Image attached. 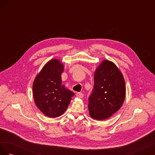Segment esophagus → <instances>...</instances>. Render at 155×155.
<instances>
[{
    "instance_id": "obj_1",
    "label": "esophagus",
    "mask_w": 155,
    "mask_h": 155,
    "mask_svg": "<svg viewBox=\"0 0 155 155\" xmlns=\"http://www.w3.org/2000/svg\"><path fill=\"white\" fill-rule=\"evenodd\" d=\"M76 96L79 98H82L83 97V94L81 92H77L76 93Z\"/></svg>"
}]
</instances>
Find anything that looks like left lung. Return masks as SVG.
Listing matches in <instances>:
<instances>
[{"label":"left lung","mask_w":155,"mask_h":155,"mask_svg":"<svg viewBox=\"0 0 155 155\" xmlns=\"http://www.w3.org/2000/svg\"><path fill=\"white\" fill-rule=\"evenodd\" d=\"M125 97V83L116 65L104 60L94 72V87L88 97L89 114L93 119L104 120L118 111Z\"/></svg>","instance_id":"1"}]
</instances>
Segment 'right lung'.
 Instances as JSON below:
<instances>
[{
  "label": "right lung",
  "instance_id": "obj_1",
  "mask_svg": "<svg viewBox=\"0 0 155 155\" xmlns=\"http://www.w3.org/2000/svg\"><path fill=\"white\" fill-rule=\"evenodd\" d=\"M64 66L58 59H51L37 75L33 83V95L37 107L49 118L62 115L74 93L62 85Z\"/></svg>",
  "mask_w": 155,
  "mask_h": 155
}]
</instances>
